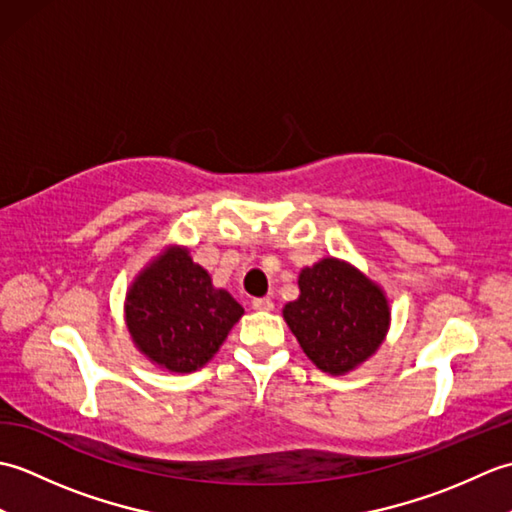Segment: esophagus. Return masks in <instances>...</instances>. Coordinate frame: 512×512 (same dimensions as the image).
Listing matches in <instances>:
<instances>
[{
    "label": "esophagus",
    "mask_w": 512,
    "mask_h": 512,
    "mask_svg": "<svg viewBox=\"0 0 512 512\" xmlns=\"http://www.w3.org/2000/svg\"><path fill=\"white\" fill-rule=\"evenodd\" d=\"M253 308L268 312V310L275 308V303H273V299H268V297H259V299H253Z\"/></svg>",
    "instance_id": "1"
}]
</instances>
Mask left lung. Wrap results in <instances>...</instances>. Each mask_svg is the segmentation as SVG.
Instances as JSON below:
<instances>
[{"label":"left lung","instance_id":"1","mask_svg":"<svg viewBox=\"0 0 512 512\" xmlns=\"http://www.w3.org/2000/svg\"><path fill=\"white\" fill-rule=\"evenodd\" d=\"M299 290V299L284 308V319L301 350L323 372H350L383 343L387 299L356 268L328 257L301 270Z\"/></svg>","mask_w":512,"mask_h":512}]
</instances>
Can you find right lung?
<instances>
[{
  "label": "right lung",
  "instance_id": "add662e5",
  "mask_svg": "<svg viewBox=\"0 0 512 512\" xmlns=\"http://www.w3.org/2000/svg\"><path fill=\"white\" fill-rule=\"evenodd\" d=\"M127 328L138 350L169 372H193L220 350L244 308L217 290L191 262L171 248L134 281L127 295Z\"/></svg>",
  "mask_w": 512,
  "mask_h": 512
}]
</instances>
